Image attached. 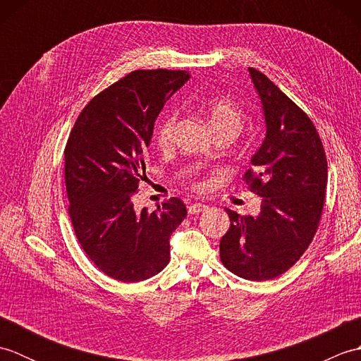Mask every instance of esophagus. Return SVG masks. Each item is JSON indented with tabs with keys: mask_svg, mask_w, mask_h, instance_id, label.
<instances>
[{
	"mask_svg": "<svg viewBox=\"0 0 361 361\" xmlns=\"http://www.w3.org/2000/svg\"><path fill=\"white\" fill-rule=\"evenodd\" d=\"M206 208H208V204H204V203H192V204H189L188 211H189V214H198V212L204 211Z\"/></svg>",
	"mask_w": 361,
	"mask_h": 361,
	"instance_id": "1",
	"label": "esophagus"
}]
</instances>
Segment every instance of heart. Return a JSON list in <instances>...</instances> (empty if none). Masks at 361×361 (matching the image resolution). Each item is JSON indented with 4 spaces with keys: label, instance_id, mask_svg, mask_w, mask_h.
I'll list each match as a JSON object with an SVG mask.
<instances>
[{
    "label": "heart",
    "instance_id": "obj_1",
    "mask_svg": "<svg viewBox=\"0 0 361 361\" xmlns=\"http://www.w3.org/2000/svg\"><path fill=\"white\" fill-rule=\"evenodd\" d=\"M208 121L216 133L233 130L239 132L243 124V113L240 106L228 97H216L208 102ZM176 126V116L173 113L167 114L159 122L157 128V142L159 147H167L173 140Z\"/></svg>",
    "mask_w": 361,
    "mask_h": 361
}]
</instances>
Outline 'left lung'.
<instances>
[{"mask_svg":"<svg viewBox=\"0 0 361 361\" xmlns=\"http://www.w3.org/2000/svg\"><path fill=\"white\" fill-rule=\"evenodd\" d=\"M262 104L265 137L245 180L262 197L257 216L226 209L231 226L220 240L229 271L250 281L286 273L315 235L324 206L327 161L315 126L265 74L248 68Z\"/></svg>","mask_w":361,"mask_h":361,"instance_id":"obj_1","label":"left lung"}]
</instances>
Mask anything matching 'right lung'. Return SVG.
<instances>
[{"instance_id":"right-lung-1","label":"right lung","mask_w":361,"mask_h":361,"mask_svg":"<svg viewBox=\"0 0 361 361\" xmlns=\"http://www.w3.org/2000/svg\"><path fill=\"white\" fill-rule=\"evenodd\" d=\"M188 71H133L82 110L65 147V183L75 237L99 270L121 282L158 274L171 260L172 233L188 216L180 198L136 212L145 153L164 104Z\"/></svg>"}]
</instances>
